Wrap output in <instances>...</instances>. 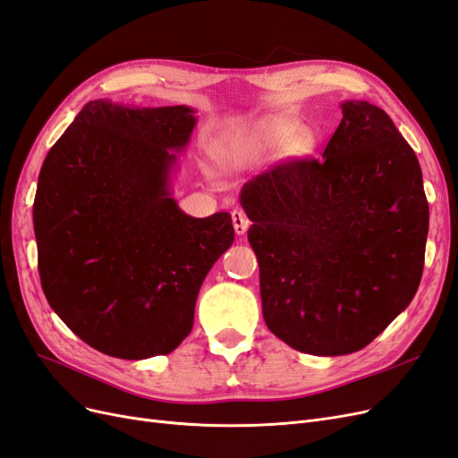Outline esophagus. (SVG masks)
<instances>
[{"mask_svg": "<svg viewBox=\"0 0 458 458\" xmlns=\"http://www.w3.org/2000/svg\"><path fill=\"white\" fill-rule=\"evenodd\" d=\"M232 223H233V230H235V233H238V235H243L247 232V228H249V218L240 209L232 211Z\"/></svg>", "mask_w": 458, "mask_h": 458, "instance_id": "34e87169", "label": "esophagus"}]
</instances>
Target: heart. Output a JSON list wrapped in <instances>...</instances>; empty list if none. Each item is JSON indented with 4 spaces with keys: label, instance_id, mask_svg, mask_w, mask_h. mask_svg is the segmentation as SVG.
I'll list each match as a JSON object with an SVG mask.
<instances>
[{
    "label": "heart",
    "instance_id": "1",
    "mask_svg": "<svg viewBox=\"0 0 458 458\" xmlns=\"http://www.w3.org/2000/svg\"><path fill=\"white\" fill-rule=\"evenodd\" d=\"M299 131V123L291 117L264 115L220 137L218 156L225 164L247 167L289 148L293 142L299 152H306L310 148V139L300 137L297 140Z\"/></svg>",
    "mask_w": 458,
    "mask_h": 458
}]
</instances>
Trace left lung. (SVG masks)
I'll list each match as a JSON object with an SVG mask.
<instances>
[{
    "instance_id": "obj_1",
    "label": "left lung",
    "mask_w": 458,
    "mask_h": 458,
    "mask_svg": "<svg viewBox=\"0 0 458 458\" xmlns=\"http://www.w3.org/2000/svg\"><path fill=\"white\" fill-rule=\"evenodd\" d=\"M323 157H297L242 188L260 272L262 316L312 356L358 352L419 289L428 201L419 159L390 115L341 105Z\"/></svg>"
}]
</instances>
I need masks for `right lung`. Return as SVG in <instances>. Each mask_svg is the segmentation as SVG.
<instances>
[{
	"instance_id": "1",
	"label": "right lung",
	"mask_w": 458,
	"mask_h": 458,
	"mask_svg": "<svg viewBox=\"0 0 458 458\" xmlns=\"http://www.w3.org/2000/svg\"><path fill=\"white\" fill-rule=\"evenodd\" d=\"M188 106L91 100L43 161L34 199L47 302L91 348L165 356L194 326L199 287L233 243L230 213L194 218L171 198Z\"/></svg>"
}]
</instances>
